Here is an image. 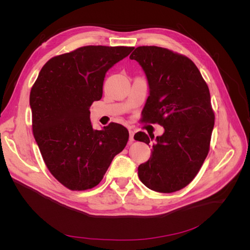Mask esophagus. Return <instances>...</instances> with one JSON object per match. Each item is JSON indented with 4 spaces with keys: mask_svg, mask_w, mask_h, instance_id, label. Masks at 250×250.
<instances>
[{
    "mask_svg": "<svg viewBox=\"0 0 250 250\" xmlns=\"http://www.w3.org/2000/svg\"><path fill=\"white\" fill-rule=\"evenodd\" d=\"M133 135H134V131L133 130H129V141H133Z\"/></svg>",
    "mask_w": 250,
    "mask_h": 250,
    "instance_id": "obj_1",
    "label": "esophagus"
}]
</instances>
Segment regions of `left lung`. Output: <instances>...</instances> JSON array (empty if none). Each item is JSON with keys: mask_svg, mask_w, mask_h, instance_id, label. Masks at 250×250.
Listing matches in <instances>:
<instances>
[{"mask_svg": "<svg viewBox=\"0 0 250 250\" xmlns=\"http://www.w3.org/2000/svg\"><path fill=\"white\" fill-rule=\"evenodd\" d=\"M129 58L137 60L148 81L143 121L165 129L155 139L142 131L134 134L135 141L152 143L139 177L150 190L176 192L197 175L208 153L215 124L208 87L191 59L168 49L138 47Z\"/></svg>", "mask_w": 250, "mask_h": 250, "instance_id": "obj_1", "label": "left lung"}]
</instances>
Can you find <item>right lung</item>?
Listing matches in <instances>:
<instances>
[{
    "label": "right lung",
    "mask_w": 250,
    "mask_h": 250,
    "mask_svg": "<svg viewBox=\"0 0 250 250\" xmlns=\"http://www.w3.org/2000/svg\"><path fill=\"white\" fill-rule=\"evenodd\" d=\"M133 47L86 46L42 66L30 93L32 129L47 168L73 191L96 187L129 138L124 126L93 129L89 107L103 94L105 74Z\"/></svg>",
    "instance_id": "1"
}]
</instances>
